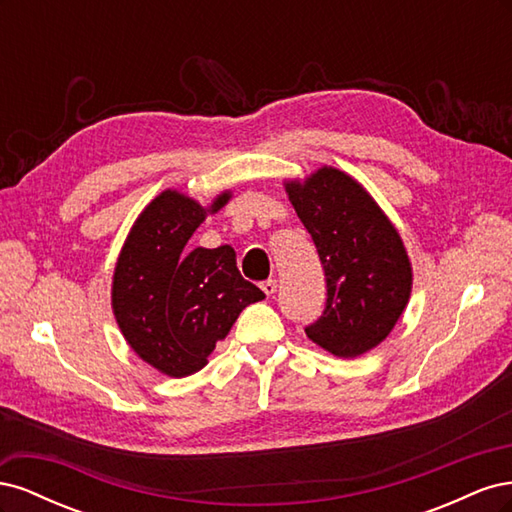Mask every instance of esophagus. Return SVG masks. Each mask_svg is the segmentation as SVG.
<instances>
[{"instance_id":"esophagus-1","label":"esophagus","mask_w":512,"mask_h":512,"mask_svg":"<svg viewBox=\"0 0 512 512\" xmlns=\"http://www.w3.org/2000/svg\"><path fill=\"white\" fill-rule=\"evenodd\" d=\"M260 288L265 290L267 297H273L275 290H277V282H275V280H267V282H262V286H260Z\"/></svg>"}]
</instances>
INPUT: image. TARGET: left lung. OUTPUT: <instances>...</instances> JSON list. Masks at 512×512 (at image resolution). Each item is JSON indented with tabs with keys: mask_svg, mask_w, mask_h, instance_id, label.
I'll return each mask as SVG.
<instances>
[{
	"mask_svg": "<svg viewBox=\"0 0 512 512\" xmlns=\"http://www.w3.org/2000/svg\"><path fill=\"white\" fill-rule=\"evenodd\" d=\"M284 188L327 275V307L305 333L339 359L361 356L389 337L410 301L406 245L344 170L322 166L303 181H284Z\"/></svg>",
	"mask_w": 512,
	"mask_h": 512,
	"instance_id": "left-lung-1",
	"label": "left lung"
}]
</instances>
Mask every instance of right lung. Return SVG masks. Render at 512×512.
<instances>
[{
    "mask_svg": "<svg viewBox=\"0 0 512 512\" xmlns=\"http://www.w3.org/2000/svg\"><path fill=\"white\" fill-rule=\"evenodd\" d=\"M230 190L203 207L177 190H164L138 215L123 243L111 288L121 335L145 363L170 378L207 365L243 309L265 292L241 277L230 245L185 252L207 213L220 211Z\"/></svg>",
    "mask_w": 512,
    "mask_h": 512,
    "instance_id": "right-lung-1",
    "label": "right lung"
}]
</instances>
